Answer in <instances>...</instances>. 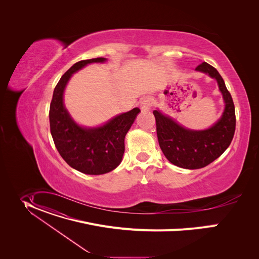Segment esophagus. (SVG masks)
<instances>
[{"instance_id":"34e87169","label":"esophagus","mask_w":259,"mask_h":259,"mask_svg":"<svg viewBox=\"0 0 259 259\" xmlns=\"http://www.w3.org/2000/svg\"><path fill=\"white\" fill-rule=\"evenodd\" d=\"M151 106H152V102H151V100L148 99V98L144 99V100L142 101V103H141V109H142V111H148V110L151 108Z\"/></svg>"}]
</instances>
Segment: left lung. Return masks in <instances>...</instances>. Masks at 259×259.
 <instances>
[{
	"mask_svg": "<svg viewBox=\"0 0 259 259\" xmlns=\"http://www.w3.org/2000/svg\"><path fill=\"white\" fill-rule=\"evenodd\" d=\"M195 71L217 79L225 103L222 117L211 127L204 131L188 130L160 111H153L158 144L163 154L172 164L186 169L204 167L220 157L233 139L236 122L231 95L217 69L202 63Z\"/></svg>",
	"mask_w": 259,
	"mask_h": 259,
	"instance_id": "8db88e82",
	"label": "left lung"
}]
</instances>
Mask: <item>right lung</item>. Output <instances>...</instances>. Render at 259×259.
<instances>
[{"mask_svg": "<svg viewBox=\"0 0 259 259\" xmlns=\"http://www.w3.org/2000/svg\"><path fill=\"white\" fill-rule=\"evenodd\" d=\"M106 61L96 58L75 63L57 83L50 106V127L56 148L70 166L85 175H104L120 163L125 135L141 111L135 108L98 127L79 126L71 117L64 106V91L72 74L88 64Z\"/></svg>", "mask_w": 259, "mask_h": 259, "instance_id": "add662e5", "label": "right lung"}]
</instances>
